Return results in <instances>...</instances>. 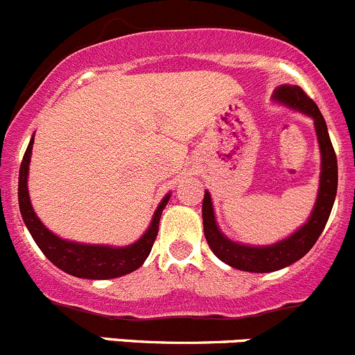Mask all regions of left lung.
Here are the masks:
<instances>
[{
	"instance_id": "8db88e82",
	"label": "left lung",
	"mask_w": 355,
	"mask_h": 355,
	"mask_svg": "<svg viewBox=\"0 0 355 355\" xmlns=\"http://www.w3.org/2000/svg\"><path fill=\"white\" fill-rule=\"evenodd\" d=\"M273 101L282 103L306 116L313 118V127L317 132L320 150V180L317 200L313 211L305 225L289 235L281 242L272 245H245L230 241L223 235L218 228L214 218V209L209 191H205L204 202H202V219H204V234L211 251L218 256L226 265L234 266L237 270L254 273L275 272L284 266L293 265L300 258L306 254L317 239L322 234L329 214H331L333 204H335L336 188H338V164L336 155L333 150L331 139L327 134L326 121L320 114L317 104L300 89L298 85H281L273 92Z\"/></svg>"
}]
</instances>
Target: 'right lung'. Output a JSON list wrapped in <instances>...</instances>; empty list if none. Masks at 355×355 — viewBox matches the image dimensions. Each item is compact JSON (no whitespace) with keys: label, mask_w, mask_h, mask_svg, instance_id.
<instances>
[{"label":"right lung","mask_w":355,"mask_h":355,"mask_svg":"<svg viewBox=\"0 0 355 355\" xmlns=\"http://www.w3.org/2000/svg\"><path fill=\"white\" fill-rule=\"evenodd\" d=\"M33 143L35 136L29 141V146L24 153L22 164L19 171V207L22 214L24 223L28 226L29 234L33 235L38 248L43 254L62 272L69 275L80 277V279H96V281H106V279H116V277L127 275L134 272L144 263V259L150 256L153 242L158 234V223H160L162 211L167 205L171 193L164 197L160 205L155 211L148 230L143 237L134 244L125 245V248H111V245L99 244H80V242L64 241L59 235L52 232L40 221L29 200L28 190V175H29V162H31Z\"/></svg>","instance_id":"obj_1"}]
</instances>
